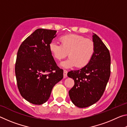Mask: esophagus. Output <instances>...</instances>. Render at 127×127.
<instances>
[{"instance_id":"obj_1","label":"esophagus","mask_w":127,"mask_h":127,"mask_svg":"<svg viewBox=\"0 0 127 127\" xmlns=\"http://www.w3.org/2000/svg\"><path fill=\"white\" fill-rule=\"evenodd\" d=\"M67 70H64V72H63V76H64V78H66V77H67Z\"/></svg>"}]
</instances>
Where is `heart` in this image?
Wrapping results in <instances>:
<instances>
[{
	"label": "heart",
	"mask_w": 127,
	"mask_h": 127,
	"mask_svg": "<svg viewBox=\"0 0 127 127\" xmlns=\"http://www.w3.org/2000/svg\"><path fill=\"white\" fill-rule=\"evenodd\" d=\"M61 45L56 42H51L49 48L53 57L61 61L68 53L69 58L61 63V66L69 68L76 66L82 68L91 61L95 51L94 42L84 36L70 34L60 38Z\"/></svg>",
	"instance_id": "obj_1"
}]
</instances>
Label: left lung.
Masks as SVG:
<instances>
[{
  "label": "left lung",
  "instance_id": "8db88e82",
  "mask_svg": "<svg viewBox=\"0 0 127 127\" xmlns=\"http://www.w3.org/2000/svg\"><path fill=\"white\" fill-rule=\"evenodd\" d=\"M95 51L90 63L81 69L71 70L68 76L74 79V85L69 95L76 106L83 108L94 104L101 97L110 76V55L102 40L92 35Z\"/></svg>",
  "mask_w": 127,
  "mask_h": 127
}]
</instances>
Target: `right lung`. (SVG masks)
Masks as SVG:
<instances>
[{
	"label": "right lung",
	"instance_id": "obj_1",
	"mask_svg": "<svg viewBox=\"0 0 127 127\" xmlns=\"http://www.w3.org/2000/svg\"><path fill=\"white\" fill-rule=\"evenodd\" d=\"M57 31L36 30L19 48L15 73L19 91L26 100L35 105L46 102L53 87L63 78V70L56 64L49 44Z\"/></svg>",
	"mask_w": 127,
	"mask_h": 127
}]
</instances>
